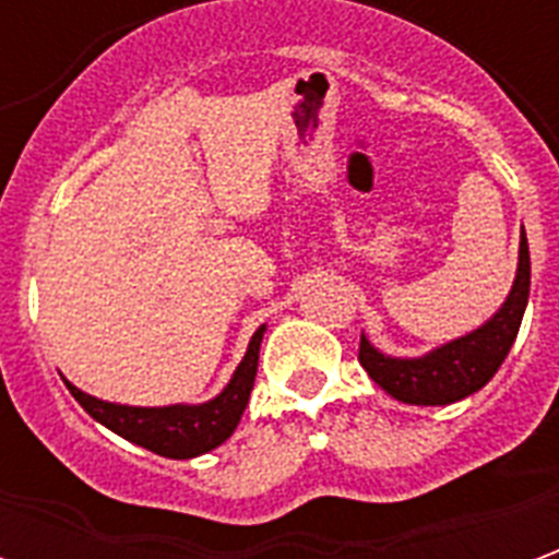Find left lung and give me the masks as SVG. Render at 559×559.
Returning <instances> with one entry per match:
<instances>
[{
    "label": "left lung",
    "instance_id": "1",
    "mask_svg": "<svg viewBox=\"0 0 559 559\" xmlns=\"http://www.w3.org/2000/svg\"><path fill=\"white\" fill-rule=\"evenodd\" d=\"M530 299V248L524 227L518 245V269L512 290L503 305L481 326L461 338H452L421 353V356H389L374 347L362 332L359 341V365L377 386L395 401L419 404V407H445L479 392L503 365L518 338Z\"/></svg>",
    "mask_w": 559,
    "mask_h": 559
}]
</instances>
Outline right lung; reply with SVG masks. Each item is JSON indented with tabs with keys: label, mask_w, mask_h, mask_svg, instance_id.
Masks as SVG:
<instances>
[{
	"label": "right lung",
	"mask_w": 559,
	"mask_h": 559,
	"mask_svg": "<svg viewBox=\"0 0 559 559\" xmlns=\"http://www.w3.org/2000/svg\"><path fill=\"white\" fill-rule=\"evenodd\" d=\"M263 332H266V323L251 335L242 362L236 365L227 386L221 389L215 399L203 401V404L131 407V404L95 399L90 392L74 386L66 377L62 380H66L68 392L74 395L80 407L90 413L95 421H102L104 428H110L119 437H126L128 443L143 445L155 455L185 461V457L206 455L212 449H218L236 431V425H239L245 407H248V399H251V389H254Z\"/></svg>",
	"instance_id": "1"
}]
</instances>
